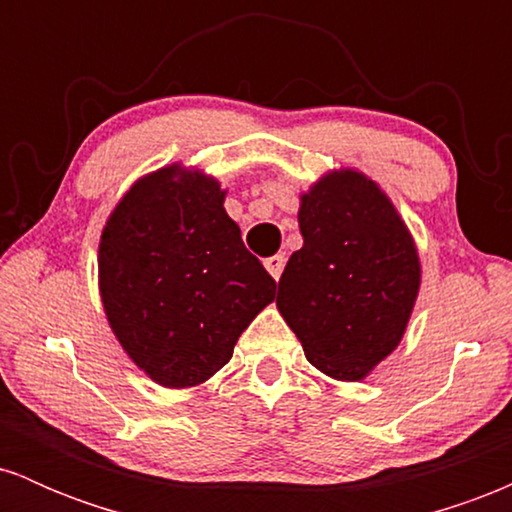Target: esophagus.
Returning <instances> with one entry per match:
<instances>
[{"mask_svg":"<svg viewBox=\"0 0 512 512\" xmlns=\"http://www.w3.org/2000/svg\"><path fill=\"white\" fill-rule=\"evenodd\" d=\"M284 264H286L284 255H272V257H267V260H264V267H267V272L272 274L276 281H279L281 272H284Z\"/></svg>","mask_w":512,"mask_h":512,"instance_id":"obj_1","label":"esophagus"}]
</instances>
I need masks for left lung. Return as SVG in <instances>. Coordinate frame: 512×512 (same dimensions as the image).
I'll use <instances>...</instances> for the list:
<instances>
[{
  "label": "left lung",
  "mask_w": 512,
  "mask_h": 512,
  "mask_svg": "<svg viewBox=\"0 0 512 512\" xmlns=\"http://www.w3.org/2000/svg\"><path fill=\"white\" fill-rule=\"evenodd\" d=\"M303 248L279 279L276 308L305 358L337 380H361L402 339L419 255L407 226L373 180L325 175L301 197Z\"/></svg>",
  "instance_id": "8db88e82"
}]
</instances>
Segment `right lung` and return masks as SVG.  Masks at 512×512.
Masks as SVG:
<instances>
[{
    "instance_id": "add662e5",
    "label": "right lung",
    "mask_w": 512,
    "mask_h": 512,
    "mask_svg": "<svg viewBox=\"0 0 512 512\" xmlns=\"http://www.w3.org/2000/svg\"><path fill=\"white\" fill-rule=\"evenodd\" d=\"M105 315L122 349L163 387L204 383L276 281L243 245L214 178L170 166L122 197L98 250Z\"/></svg>"
}]
</instances>
